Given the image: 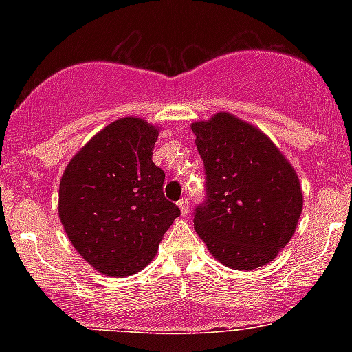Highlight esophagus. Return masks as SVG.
Listing matches in <instances>:
<instances>
[{"label":"esophagus","instance_id":"esophagus-1","mask_svg":"<svg viewBox=\"0 0 352 352\" xmlns=\"http://www.w3.org/2000/svg\"><path fill=\"white\" fill-rule=\"evenodd\" d=\"M177 204H179V208H180V212H182L184 216H186L187 212H189V201H187L186 197H184V199H180V201L177 202Z\"/></svg>","mask_w":352,"mask_h":352}]
</instances>
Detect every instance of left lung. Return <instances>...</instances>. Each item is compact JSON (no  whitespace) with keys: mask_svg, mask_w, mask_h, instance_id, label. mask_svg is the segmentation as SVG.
I'll return each mask as SVG.
<instances>
[{"mask_svg":"<svg viewBox=\"0 0 352 352\" xmlns=\"http://www.w3.org/2000/svg\"><path fill=\"white\" fill-rule=\"evenodd\" d=\"M190 127L206 173V201L194 212L197 235L226 267L269 264L291 240L303 209L296 172L261 129L232 113Z\"/></svg>","mask_w":352,"mask_h":352,"instance_id":"left-lung-1","label":"left lung"}]
</instances>
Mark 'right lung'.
Listing matches in <instances>:
<instances>
[{
	"label": "right lung",
	"mask_w": 352,
	"mask_h": 352,
	"mask_svg": "<svg viewBox=\"0 0 352 352\" xmlns=\"http://www.w3.org/2000/svg\"><path fill=\"white\" fill-rule=\"evenodd\" d=\"M158 127L122 117L95 134L67 163L59 184V219L78 254L105 276L146 267L179 206L163 196L153 163Z\"/></svg>",
	"instance_id": "right-lung-1"
}]
</instances>
